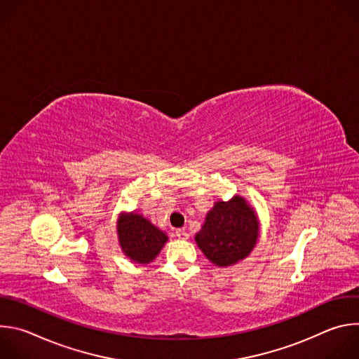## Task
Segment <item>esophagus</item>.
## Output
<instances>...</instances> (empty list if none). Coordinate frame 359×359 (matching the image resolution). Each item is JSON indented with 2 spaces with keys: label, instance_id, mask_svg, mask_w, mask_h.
Masks as SVG:
<instances>
[{
  "label": "esophagus",
  "instance_id": "obj_1",
  "mask_svg": "<svg viewBox=\"0 0 359 359\" xmlns=\"http://www.w3.org/2000/svg\"><path fill=\"white\" fill-rule=\"evenodd\" d=\"M176 237L180 240H187L189 238V233L184 229H177L176 230Z\"/></svg>",
  "mask_w": 359,
  "mask_h": 359
}]
</instances>
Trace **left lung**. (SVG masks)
<instances>
[{"mask_svg":"<svg viewBox=\"0 0 359 359\" xmlns=\"http://www.w3.org/2000/svg\"><path fill=\"white\" fill-rule=\"evenodd\" d=\"M257 215L241 196L215 203L194 240L217 267H227L245 259L259 240Z\"/></svg>","mask_w":359,"mask_h":359,"instance_id":"1","label":"left lung"}]
</instances>
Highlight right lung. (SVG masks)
Instances as JSON below:
<instances>
[{"mask_svg": "<svg viewBox=\"0 0 359 359\" xmlns=\"http://www.w3.org/2000/svg\"><path fill=\"white\" fill-rule=\"evenodd\" d=\"M118 238L126 257L139 264H149L168 241L166 233L137 213L121 215Z\"/></svg>", "mask_w": 359, "mask_h": 359, "instance_id": "right-lung-1", "label": "right lung"}]
</instances>
